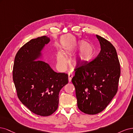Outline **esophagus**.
<instances>
[{
    "label": "esophagus",
    "instance_id": "34e87169",
    "mask_svg": "<svg viewBox=\"0 0 133 133\" xmlns=\"http://www.w3.org/2000/svg\"><path fill=\"white\" fill-rule=\"evenodd\" d=\"M73 77H74V74L72 72L68 73V81L70 82Z\"/></svg>",
    "mask_w": 133,
    "mask_h": 133
}]
</instances>
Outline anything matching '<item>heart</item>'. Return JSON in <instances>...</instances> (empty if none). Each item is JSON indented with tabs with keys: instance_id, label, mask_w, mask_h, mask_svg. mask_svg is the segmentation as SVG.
Returning <instances> with one entry per match:
<instances>
[{
	"instance_id": "heart-1",
	"label": "heart",
	"mask_w": 133,
	"mask_h": 133,
	"mask_svg": "<svg viewBox=\"0 0 133 133\" xmlns=\"http://www.w3.org/2000/svg\"><path fill=\"white\" fill-rule=\"evenodd\" d=\"M80 48L81 49L75 59V62L83 65L91 61L95 55V49L93 46L89 43H86V42L83 40H81L74 45L72 51L75 52ZM57 60L58 63L62 66H65L67 63L66 57L61 52H58Z\"/></svg>"
}]
</instances>
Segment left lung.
Segmentation results:
<instances>
[{
	"label": "left lung",
	"instance_id": "8db88e82",
	"mask_svg": "<svg viewBox=\"0 0 133 133\" xmlns=\"http://www.w3.org/2000/svg\"><path fill=\"white\" fill-rule=\"evenodd\" d=\"M101 51L88 63L77 67L72 79L77 106L82 112L96 114L112 100L118 91L121 67L116 50L109 41L96 35Z\"/></svg>",
	"mask_w": 133,
	"mask_h": 133
}]
</instances>
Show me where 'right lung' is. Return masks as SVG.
<instances>
[{
    "instance_id": "right-lung-1",
    "label": "right lung",
    "mask_w": 133,
    "mask_h": 133,
    "mask_svg": "<svg viewBox=\"0 0 133 133\" xmlns=\"http://www.w3.org/2000/svg\"><path fill=\"white\" fill-rule=\"evenodd\" d=\"M46 36L31 39L19 49L14 63L12 78L19 100L37 115L49 116L58 108L59 92L68 83V75L55 72L50 65L36 61L50 42Z\"/></svg>"
}]
</instances>
